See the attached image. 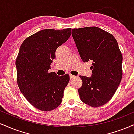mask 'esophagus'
Instances as JSON below:
<instances>
[{
	"instance_id": "34e87169",
	"label": "esophagus",
	"mask_w": 134,
	"mask_h": 134,
	"mask_svg": "<svg viewBox=\"0 0 134 134\" xmlns=\"http://www.w3.org/2000/svg\"><path fill=\"white\" fill-rule=\"evenodd\" d=\"M76 76H73V75H72V74H70V79H71V80L74 79V78H76Z\"/></svg>"
}]
</instances>
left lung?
I'll list each match as a JSON object with an SVG mask.
<instances>
[{"instance_id": "8db88e82", "label": "left lung", "mask_w": 134, "mask_h": 134, "mask_svg": "<svg viewBox=\"0 0 134 134\" xmlns=\"http://www.w3.org/2000/svg\"><path fill=\"white\" fill-rule=\"evenodd\" d=\"M72 35L83 62H93L92 76H79L80 98L90 107H101L111 99L122 78L123 57L117 41L111 34L95 26L73 29Z\"/></svg>"}]
</instances>
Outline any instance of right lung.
Listing matches in <instances>:
<instances>
[{"mask_svg": "<svg viewBox=\"0 0 134 134\" xmlns=\"http://www.w3.org/2000/svg\"><path fill=\"white\" fill-rule=\"evenodd\" d=\"M70 35L71 28L46 29L27 37L20 47L16 60L18 87L28 102L41 111H51L62 103L70 77L48 70L56 50Z\"/></svg>", "mask_w": 134, "mask_h": 134, "instance_id": "1", "label": "right lung"}]
</instances>
